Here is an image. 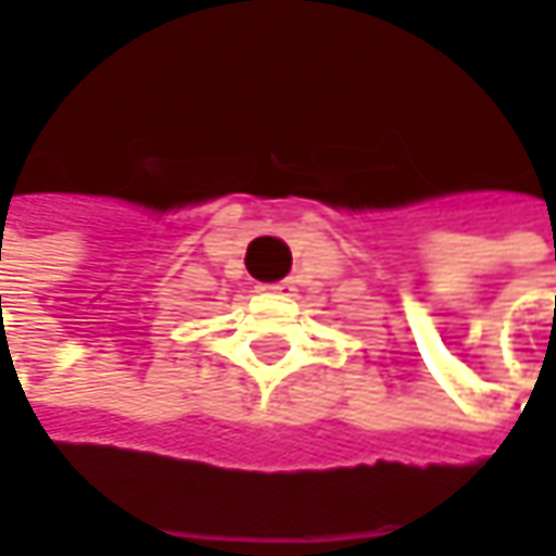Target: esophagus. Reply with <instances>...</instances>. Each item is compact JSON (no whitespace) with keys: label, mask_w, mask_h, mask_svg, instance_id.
Here are the masks:
<instances>
[{"label":"esophagus","mask_w":556,"mask_h":556,"mask_svg":"<svg viewBox=\"0 0 556 556\" xmlns=\"http://www.w3.org/2000/svg\"><path fill=\"white\" fill-rule=\"evenodd\" d=\"M261 289H267V292H279V295H289V292H292V286H289V282H274V286H261Z\"/></svg>","instance_id":"obj_1"}]
</instances>
